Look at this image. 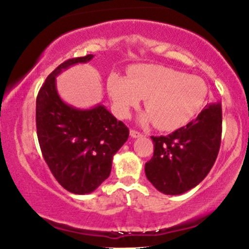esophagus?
Masks as SVG:
<instances>
[{
	"mask_svg": "<svg viewBox=\"0 0 249 249\" xmlns=\"http://www.w3.org/2000/svg\"><path fill=\"white\" fill-rule=\"evenodd\" d=\"M130 136L132 137V138H138V137H142V133L139 132V131L134 130V128H132V130L130 131Z\"/></svg>",
	"mask_w": 249,
	"mask_h": 249,
	"instance_id": "obj_1",
	"label": "esophagus"
}]
</instances>
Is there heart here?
Segmentation results:
<instances>
[{"mask_svg":"<svg viewBox=\"0 0 249 249\" xmlns=\"http://www.w3.org/2000/svg\"><path fill=\"white\" fill-rule=\"evenodd\" d=\"M127 73L128 78L112 73L107 79V92L122 118L145 98L146 118L160 130H173L191 121L206 99L207 87L198 76L153 64L134 65Z\"/></svg>","mask_w":249,"mask_h":249,"instance_id":"1","label":"heart"}]
</instances>
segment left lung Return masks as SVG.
Instances as JSON below:
<instances>
[{
  "label": "left lung",
  "mask_w": 249,
  "mask_h": 249,
  "mask_svg": "<svg viewBox=\"0 0 249 249\" xmlns=\"http://www.w3.org/2000/svg\"><path fill=\"white\" fill-rule=\"evenodd\" d=\"M221 103L208 104L198 117L167 136H152L153 157L145 164L151 184L177 196L196 187L218 157L222 132Z\"/></svg>",
  "instance_id": "8db88e82"
}]
</instances>
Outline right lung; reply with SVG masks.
Wrapping results in <instances>:
<instances>
[{
    "label": "right lung",
    "mask_w": 249,
    "mask_h": 249,
    "mask_svg": "<svg viewBox=\"0 0 249 249\" xmlns=\"http://www.w3.org/2000/svg\"><path fill=\"white\" fill-rule=\"evenodd\" d=\"M93 55L70 58L45 79L36 98L37 138L43 158L59 185L75 194L96 190L108 178L112 158L128 138V128L103 105L79 110L65 104L56 76Z\"/></svg>",
    "instance_id": "1"
}]
</instances>
